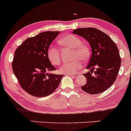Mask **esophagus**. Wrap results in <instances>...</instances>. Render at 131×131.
Masks as SVG:
<instances>
[{
    "label": "esophagus",
    "mask_w": 131,
    "mask_h": 131,
    "mask_svg": "<svg viewBox=\"0 0 131 131\" xmlns=\"http://www.w3.org/2000/svg\"><path fill=\"white\" fill-rule=\"evenodd\" d=\"M78 73H74V74H69V75L70 76H72L73 77H77L78 76Z\"/></svg>",
    "instance_id": "obj_1"
}]
</instances>
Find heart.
<instances>
[{
  "label": "heart",
  "instance_id": "1",
  "mask_svg": "<svg viewBox=\"0 0 131 131\" xmlns=\"http://www.w3.org/2000/svg\"><path fill=\"white\" fill-rule=\"evenodd\" d=\"M61 46L73 49L72 58L74 60L67 62L63 64L60 71L64 73H74L82 67L80 60L86 61L90 56V50L86 45L81 43V40L77 36L68 34L62 37L58 41ZM47 56L50 61L53 65H59L61 63V55L60 50L57 47L51 46L47 51Z\"/></svg>",
  "mask_w": 131,
  "mask_h": 131
}]
</instances>
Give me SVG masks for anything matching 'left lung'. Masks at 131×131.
Returning <instances> with one entry per match:
<instances>
[{
    "mask_svg": "<svg viewBox=\"0 0 131 131\" xmlns=\"http://www.w3.org/2000/svg\"><path fill=\"white\" fill-rule=\"evenodd\" d=\"M73 33L85 38L91 47L92 54L86 67L90 71L83 74L87 81L81 88L91 94L105 91L116 81L121 64L117 46L105 33L95 28H77Z\"/></svg>",
    "mask_w": 131,
    "mask_h": 131,
    "instance_id": "left-lung-1",
    "label": "left lung"
}]
</instances>
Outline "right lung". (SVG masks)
Masks as SVG:
<instances>
[{"label": "right lung", "instance_id": "1", "mask_svg": "<svg viewBox=\"0 0 131 131\" xmlns=\"http://www.w3.org/2000/svg\"><path fill=\"white\" fill-rule=\"evenodd\" d=\"M60 31H44L27 38L17 48L12 69L20 86L35 97L51 94L64 75L50 72L57 69L51 64L47 51Z\"/></svg>", "mask_w": 131, "mask_h": 131}]
</instances>
